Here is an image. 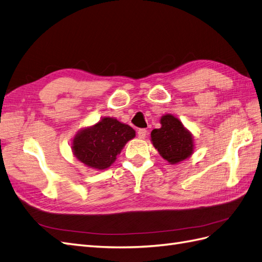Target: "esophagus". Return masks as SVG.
<instances>
[{
  "instance_id": "1",
  "label": "esophagus",
  "mask_w": 262,
  "mask_h": 262,
  "mask_svg": "<svg viewBox=\"0 0 262 262\" xmlns=\"http://www.w3.org/2000/svg\"><path fill=\"white\" fill-rule=\"evenodd\" d=\"M147 136V130L146 129H140L138 131V137L139 139H145Z\"/></svg>"
}]
</instances>
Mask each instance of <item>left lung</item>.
<instances>
[{
  "label": "left lung",
  "mask_w": 262,
  "mask_h": 262,
  "mask_svg": "<svg viewBox=\"0 0 262 262\" xmlns=\"http://www.w3.org/2000/svg\"><path fill=\"white\" fill-rule=\"evenodd\" d=\"M162 126L150 132V141L169 164L185 161L193 153V138L179 119L172 115L161 118Z\"/></svg>",
  "instance_id": "8db88e82"
}]
</instances>
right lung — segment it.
Returning <instances> with one entry per match:
<instances>
[{"label": "right lung", "instance_id": "right-lung-1", "mask_svg": "<svg viewBox=\"0 0 262 262\" xmlns=\"http://www.w3.org/2000/svg\"><path fill=\"white\" fill-rule=\"evenodd\" d=\"M136 137L130 125L105 117L73 139L72 150L78 161L95 169H106L120 154L125 143Z\"/></svg>", "mask_w": 262, "mask_h": 262}]
</instances>
